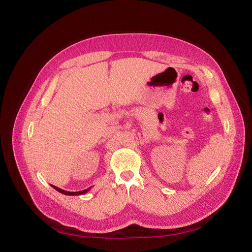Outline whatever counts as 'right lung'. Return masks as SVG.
<instances>
[{
  "label": "right lung",
  "mask_w": 252,
  "mask_h": 252,
  "mask_svg": "<svg viewBox=\"0 0 252 252\" xmlns=\"http://www.w3.org/2000/svg\"><path fill=\"white\" fill-rule=\"evenodd\" d=\"M51 187L56 189V190H58V191H60L61 193H63V194H67V195H80V194H83V193H86L87 191H89L90 189H91V188L90 189H84V190H80V191H67V190H63V189H59V188H57V187H54V185H51Z\"/></svg>",
  "instance_id": "right-lung-1"
}]
</instances>
